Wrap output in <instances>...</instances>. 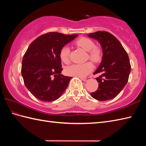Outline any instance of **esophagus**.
Returning <instances> with one entry per match:
<instances>
[{
  "mask_svg": "<svg viewBox=\"0 0 146 146\" xmlns=\"http://www.w3.org/2000/svg\"><path fill=\"white\" fill-rule=\"evenodd\" d=\"M90 79V77H88V78H81V80L83 82H87V81H88Z\"/></svg>",
  "mask_w": 146,
  "mask_h": 146,
  "instance_id": "34e87169",
  "label": "esophagus"
}]
</instances>
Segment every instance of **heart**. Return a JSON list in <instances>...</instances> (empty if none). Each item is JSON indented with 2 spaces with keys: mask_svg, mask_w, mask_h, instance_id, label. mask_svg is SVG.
I'll list each match as a JSON object with an SVG mask.
<instances>
[{
  "mask_svg": "<svg viewBox=\"0 0 146 146\" xmlns=\"http://www.w3.org/2000/svg\"><path fill=\"white\" fill-rule=\"evenodd\" d=\"M76 44L82 48L83 50L88 52V57L91 61H99L101 58V51L97 47H95L94 42L87 38H82L77 40ZM70 49L68 46H64L61 48L60 56L61 60L64 63H68L70 61ZM94 69V66L90 62H86L82 64H73L68 66L65 71L67 75L80 78L86 76Z\"/></svg>",
  "mask_w": 146,
  "mask_h": 146,
  "instance_id": "1",
  "label": "heart"
}]
</instances>
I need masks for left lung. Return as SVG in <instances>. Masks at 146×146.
<instances>
[{"instance_id":"left-lung-1","label":"left lung","mask_w":146,"mask_h":146,"mask_svg":"<svg viewBox=\"0 0 146 146\" xmlns=\"http://www.w3.org/2000/svg\"><path fill=\"white\" fill-rule=\"evenodd\" d=\"M97 40L102 46V60L94 74L100 73L96 80L98 88L90 94L99 101L111 100L120 94L128 82L131 64L127 52L115 37L106 31L88 35Z\"/></svg>"}]
</instances>
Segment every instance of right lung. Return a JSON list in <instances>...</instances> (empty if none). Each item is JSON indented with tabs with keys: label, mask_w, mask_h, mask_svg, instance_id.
Returning a JSON list of instances; mask_svg holds the SVG:
<instances>
[{
	"label": "right lung",
	"mask_w": 146,
	"mask_h": 146,
	"mask_svg": "<svg viewBox=\"0 0 146 146\" xmlns=\"http://www.w3.org/2000/svg\"><path fill=\"white\" fill-rule=\"evenodd\" d=\"M78 35L49 33L31 43L22 61L21 73L27 90L38 100H57L66 90L72 77L61 74V48Z\"/></svg>",
	"instance_id": "right-lung-1"
}]
</instances>
